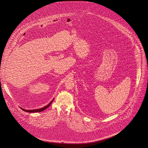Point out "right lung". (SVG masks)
I'll list each match as a JSON object with an SVG mask.
<instances>
[{
	"label": "right lung",
	"instance_id": "add662e5",
	"mask_svg": "<svg viewBox=\"0 0 148 148\" xmlns=\"http://www.w3.org/2000/svg\"><path fill=\"white\" fill-rule=\"evenodd\" d=\"M54 100V99H53ZM53 100L48 105H47V106H45V107H43L42 108H40V109H35V110H25L23 108H21V109L23 110V111H25L26 112H29V113H36V112H42L43 110H44L45 109H46L47 108H48L49 106H50V104H51V103L53 102Z\"/></svg>",
	"mask_w": 148,
	"mask_h": 148
}]
</instances>
